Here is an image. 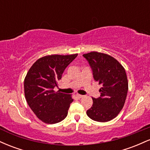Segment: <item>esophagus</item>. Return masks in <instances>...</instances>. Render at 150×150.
Segmentation results:
<instances>
[{"label":"esophagus","mask_w":150,"mask_h":150,"mask_svg":"<svg viewBox=\"0 0 150 150\" xmlns=\"http://www.w3.org/2000/svg\"><path fill=\"white\" fill-rule=\"evenodd\" d=\"M75 95H76V97L77 98H79V99H80V98H82V97H84L83 95H81V94H75Z\"/></svg>","instance_id":"1"}]
</instances>
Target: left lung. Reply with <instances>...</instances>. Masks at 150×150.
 I'll return each instance as SVG.
<instances>
[{"label":"left lung","instance_id":"obj_1","mask_svg":"<svg viewBox=\"0 0 150 150\" xmlns=\"http://www.w3.org/2000/svg\"><path fill=\"white\" fill-rule=\"evenodd\" d=\"M83 56L92 68L94 80L101 85L100 97L92 98V106L87 115L95 121H109L118 116L126 99L128 82L125 68L106 53L92 51Z\"/></svg>","mask_w":150,"mask_h":150}]
</instances>
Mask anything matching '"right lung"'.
I'll return each instance as SVG.
<instances>
[{
  "label": "right lung",
  "instance_id": "1",
  "mask_svg": "<svg viewBox=\"0 0 150 150\" xmlns=\"http://www.w3.org/2000/svg\"><path fill=\"white\" fill-rule=\"evenodd\" d=\"M71 55H49L37 60L31 66L24 81V90L27 104L42 122L54 124L65 119L71 95L53 90L58 86L66 67L77 57Z\"/></svg>",
  "mask_w": 150,
  "mask_h": 150
}]
</instances>
